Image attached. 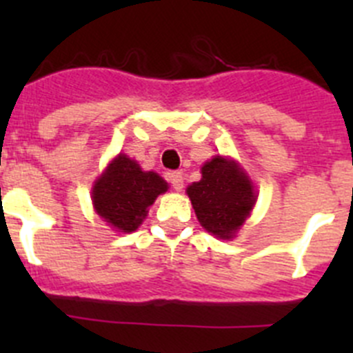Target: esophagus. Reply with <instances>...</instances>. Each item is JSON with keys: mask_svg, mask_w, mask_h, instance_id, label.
I'll return each instance as SVG.
<instances>
[{"mask_svg": "<svg viewBox=\"0 0 353 353\" xmlns=\"http://www.w3.org/2000/svg\"><path fill=\"white\" fill-rule=\"evenodd\" d=\"M167 177H169V181H170V184H172L174 190L176 191L183 190V184H184L183 172H179V170H172V172L167 174Z\"/></svg>", "mask_w": 353, "mask_h": 353, "instance_id": "34e87169", "label": "esophagus"}]
</instances>
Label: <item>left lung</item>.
Segmentation results:
<instances>
[{"instance_id":"obj_1","label":"left lung","mask_w":353,"mask_h":353,"mask_svg":"<svg viewBox=\"0 0 353 353\" xmlns=\"http://www.w3.org/2000/svg\"><path fill=\"white\" fill-rule=\"evenodd\" d=\"M201 181L188 188L196 216L208 232L230 239L256 203L251 181L223 157H215L201 167Z\"/></svg>"}]
</instances>
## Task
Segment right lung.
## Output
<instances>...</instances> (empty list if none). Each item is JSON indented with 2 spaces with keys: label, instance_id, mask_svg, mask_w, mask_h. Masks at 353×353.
I'll use <instances>...</instances> for the list:
<instances>
[{
  "label": "right lung",
  "instance_id": "1",
  "mask_svg": "<svg viewBox=\"0 0 353 353\" xmlns=\"http://www.w3.org/2000/svg\"><path fill=\"white\" fill-rule=\"evenodd\" d=\"M167 183L155 172H143L134 160L121 154L95 183L92 199L99 215L119 232L138 229L147 210Z\"/></svg>",
  "mask_w": 353,
  "mask_h": 353
}]
</instances>
